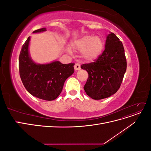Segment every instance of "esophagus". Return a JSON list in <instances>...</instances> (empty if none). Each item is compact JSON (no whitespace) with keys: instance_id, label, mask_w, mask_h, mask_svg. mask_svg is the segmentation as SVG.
<instances>
[{"instance_id":"34e87169","label":"esophagus","mask_w":151,"mask_h":151,"mask_svg":"<svg viewBox=\"0 0 151 151\" xmlns=\"http://www.w3.org/2000/svg\"><path fill=\"white\" fill-rule=\"evenodd\" d=\"M74 68H75L76 70H80L81 69V65L79 64V63H76L75 65H74Z\"/></svg>"}]
</instances>
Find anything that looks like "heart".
<instances>
[{"instance_id":"1","label":"heart","mask_w":151,"mask_h":151,"mask_svg":"<svg viewBox=\"0 0 151 151\" xmlns=\"http://www.w3.org/2000/svg\"><path fill=\"white\" fill-rule=\"evenodd\" d=\"M73 47L80 52L86 60L91 61L97 58L104 47L102 38L92 35H85L73 43Z\"/></svg>"}]
</instances>
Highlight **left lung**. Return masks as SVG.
<instances>
[{
  "instance_id": "obj_1",
  "label": "left lung",
  "mask_w": 151,
  "mask_h": 151,
  "mask_svg": "<svg viewBox=\"0 0 151 151\" xmlns=\"http://www.w3.org/2000/svg\"><path fill=\"white\" fill-rule=\"evenodd\" d=\"M81 67L88 73L84 89L90 98L98 100L111 96L119 89L127 70L122 42L114 33L109 34L102 54L94 62Z\"/></svg>"
}]
</instances>
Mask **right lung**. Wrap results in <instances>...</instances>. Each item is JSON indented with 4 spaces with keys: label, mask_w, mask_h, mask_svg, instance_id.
Here are the masks:
<instances>
[{
    "label": "right lung",
    "mask_w": 151,
    "mask_h": 151,
    "mask_svg": "<svg viewBox=\"0 0 151 151\" xmlns=\"http://www.w3.org/2000/svg\"><path fill=\"white\" fill-rule=\"evenodd\" d=\"M47 31L45 28L33 33ZM30 37L23 44L19 57V70L22 83L34 96L47 101L55 99L61 93L65 80L74 72V63L63 64L55 61L47 64H37L29 55Z\"/></svg>",
    "instance_id": "add662e5"
}]
</instances>
